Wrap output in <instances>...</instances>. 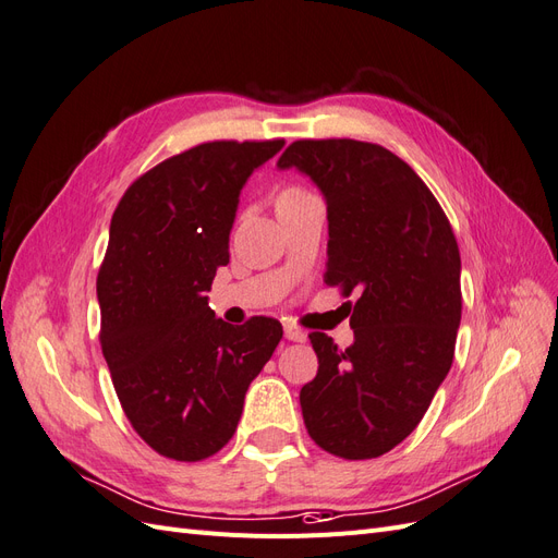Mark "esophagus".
<instances>
[{
	"label": "esophagus",
	"instance_id": "obj_1",
	"mask_svg": "<svg viewBox=\"0 0 558 558\" xmlns=\"http://www.w3.org/2000/svg\"><path fill=\"white\" fill-rule=\"evenodd\" d=\"M284 338L287 340H294V343H303L305 340V331L296 325H284Z\"/></svg>",
	"mask_w": 558,
	"mask_h": 558
}]
</instances>
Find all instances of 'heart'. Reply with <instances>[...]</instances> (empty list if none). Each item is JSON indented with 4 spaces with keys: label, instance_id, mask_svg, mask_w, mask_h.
Here are the masks:
<instances>
[{
    "label": "heart",
    "instance_id": "1",
    "mask_svg": "<svg viewBox=\"0 0 558 558\" xmlns=\"http://www.w3.org/2000/svg\"><path fill=\"white\" fill-rule=\"evenodd\" d=\"M296 192H305V190H301V187H287V190L280 192V196H282V194H296Z\"/></svg>",
    "mask_w": 558,
    "mask_h": 558
}]
</instances>
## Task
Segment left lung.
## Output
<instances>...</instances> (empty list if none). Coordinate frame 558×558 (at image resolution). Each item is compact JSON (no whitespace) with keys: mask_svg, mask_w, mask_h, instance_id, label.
<instances>
[{"mask_svg":"<svg viewBox=\"0 0 558 558\" xmlns=\"http://www.w3.org/2000/svg\"><path fill=\"white\" fill-rule=\"evenodd\" d=\"M325 192V282L359 299L340 350L308 333L317 375L299 401L308 436L325 452L383 457L422 422L452 366L461 322V257L438 199L401 157L354 138H301L278 159Z\"/></svg>","mask_w":558,"mask_h":558,"instance_id":"left-lung-1","label":"left lung"}]
</instances>
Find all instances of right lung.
Returning <instances> with one entry per match:
<instances>
[{
    "mask_svg": "<svg viewBox=\"0 0 558 558\" xmlns=\"http://www.w3.org/2000/svg\"><path fill=\"white\" fill-rule=\"evenodd\" d=\"M282 146L199 143L141 173L113 213L97 276L99 343L124 415L167 459L220 452L282 338L274 317L227 325L204 296L229 264L241 187Z\"/></svg>",
    "mask_w": 558,
    "mask_h": 558,
    "instance_id": "obj_1",
    "label": "right lung"
}]
</instances>
